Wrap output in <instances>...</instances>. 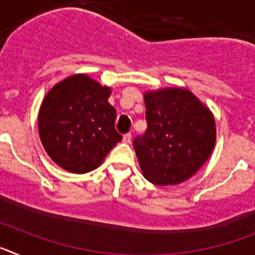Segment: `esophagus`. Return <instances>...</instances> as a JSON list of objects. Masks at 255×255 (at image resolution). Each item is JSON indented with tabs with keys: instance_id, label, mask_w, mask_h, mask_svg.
Here are the masks:
<instances>
[{
	"instance_id": "obj_1",
	"label": "esophagus",
	"mask_w": 255,
	"mask_h": 255,
	"mask_svg": "<svg viewBox=\"0 0 255 255\" xmlns=\"http://www.w3.org/2000/svg\"><path fill=\"white\" fill-rule=\"evenodd\" d=\"M123 141H124V143H126V144H129L130 141H131V134H130V132H129V134L124 135V136H123Z\"/></svg>"
}]
</instances>
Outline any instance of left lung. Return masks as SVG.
<instances>
[{
	"instance_id": "obj_1",
	"label": "left lung",
	"mask_w": 255,
	"mask_h": 255,
	"mask_svg": "<svg viewBox=\"0 0 255 255\" xmlns=\"http://www.w3.org/2000/svg\"><path fill=\"white\" fill-rule=\"evenodd\" d=\"M147 130L134 140L143 176L177 185L200 170L213 152L216 121L206 105L181 87L144 93Z\"/></svg>"
}]
</instances>
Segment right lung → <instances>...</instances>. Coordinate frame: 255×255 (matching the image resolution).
Masks as SVG:
<instances>
[{
	"label": "right lung",
	"mask_w": 255,
	"mask_h": 255,
	"mask_svg": "<svg viewBox=\"0 0 255 255\" xmlns=\"http://www.w3.org/2000/svg\"><path fill=\"white\" fill-rule=\"evenodd\" d=\"M111 92L87 74H75L46 94L38 131L44 150L61 168L73 173L96 170L123 139L115 130Z\"/></svg>",
	"instance_id": "right-lung-1"
}]
</instances>
